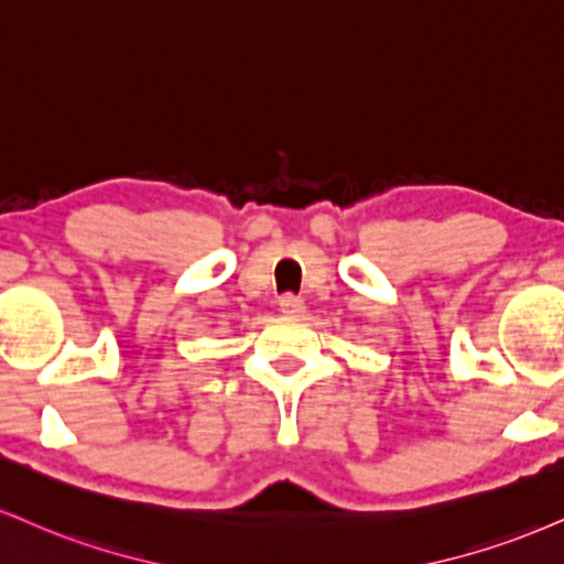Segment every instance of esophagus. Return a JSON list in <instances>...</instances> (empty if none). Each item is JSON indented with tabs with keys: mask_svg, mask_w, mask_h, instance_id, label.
<instances>
[{
	"mask_svg": "<svg viewBox=\"0 0 564 564\" xmlns=\"http://www.w3.org/2000/svg\"><path fill=\"white\" fill-rule=\"evenodd\" d=\"M278 304H281V312H286V315H302L304 312V300L296 294H283Z\"/></svg>",
	"mask_w": 564,
	"mask_h": 564,
	"instance_id": "34e87169",
	"label": "esophagus"
}]
</instances>
